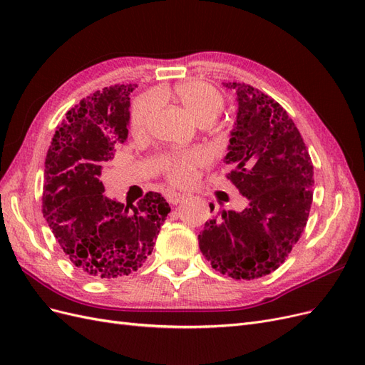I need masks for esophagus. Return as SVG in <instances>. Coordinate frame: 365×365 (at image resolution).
<instances>
[{"label": "esophagus", "instance_id": "1", "mask_svg": "<svg viewBox=\"0 0 365 365\" xmlns=\"http://www.w3.org/2000/svg\"><path fill=\"white\" fill-rule=\"evenodd\" d=\"M184 200H185V196L182 193H178V192H169V195H168V201L173 205L181 204Z\"/></svg>", "mask_w": 365, "mask_h": 365}]
</instances>
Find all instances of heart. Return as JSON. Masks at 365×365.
<instances>
[{
    "mask_svg": "<svg viewBox=\"0 0 365 365\" xmlns=\"http://www.w3.org/2000/svg\"><path fill=\"white\" fill-rule=\"evenodd\" d=\"M161 98H175L184 111L196 123L210 125L220 114L224 108V97L215 86L200 81H189L176 85L173 90H160L155 94L138 97L130 106L129 128L134 135H141L146 130L149 118L155 111ZM205 161L201 150H189L173 153L163 161V169L173 184H187L192 178L195 169Z\"/></svg>",
    "mask_w": 365,
    "mask_h": 365,
    "instance_id": "b5f03b06",
    "label": "heart"
}]
</instances>
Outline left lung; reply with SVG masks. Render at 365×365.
Segmentation results:
<instances>
[{
	"instance_id": "left-lung-1",
	"label": "left lung",
	"mask_w": 365,
	"mask_h": 365,
	"mask_svg": "<svg viewBox=\"0 0 365 365\" xmlns=\"http://www.w3.org/2000/svg\"><path fill=\"white\" fill-rule=\"evenodd\" d=\"M224 86L236 93L237 102L224 163L248 205L242 212L222 208L197 239L216 271L251 280L277 269L300 239L312 204L314 165L300 132L277 102L247 83Z\"/></svg>"
}]
</instances>
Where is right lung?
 I'll return each instance as SVG.
<instances>
[{"instance_id": "add662e5", "label": "right lung", "mask_w": 365, "mask_h": 365, "mask_svg": "<svg viewBox=\"0 0 365 365\" xmlns=\"http://www.w3.org/2000/svg\"><path fill=\"white\" fill-rule=\"evenodd\" d=\"M135 86L103 88L71 108L46 158L43 217L74 267L97 280L141 268L170 212L160 193L149 192L130 207L103 193L102 169L128 140Z\"/></svg>"}]
</instances>
